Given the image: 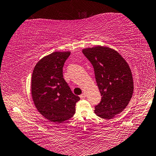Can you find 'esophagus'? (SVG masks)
Segmentation results:
<instances>
[{
	"label": "esophagus",
	"mask_w": 156,
	"mask_h": 156,
	"mask_svg": "<svg viewBox=\"0 0 156 156\" xmlns=\"http://www.w3.org/2000/svg\"><path fill=\"white\" fill-rule=\"evenodd\" d=\"M80 97L81 99H84V98H86V94H85L84 93H82V94H81V95H80Z\"/></svg>",
	"instance_id": "1"
}]
</instances>
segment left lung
Instances as JSON below:
<instances>
[{"instance_id":"1","label":"left lung","mask_w":156,"mask_h":156,"mask_svg":"<svg viewBox=\"0 0 156 156\" xmlns=\"http://www.w3.org/2000/svg\"><path fill=\"white\" fill-rule=\"evenodd\" d=\"M94 68L95 80L102 95L95 113L102 119H112L125 109L133 96L134 84L131 70L119 52L97 46L82 50Z\"/></svg>"}]
</instances>
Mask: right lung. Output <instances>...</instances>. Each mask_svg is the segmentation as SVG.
Masks as SVG:
<instances>
[{"instance_id": "1", "label": "right lung", "mask_w": 156, "mask_h": 156, "mask_svg": "<svg viewBox=\"0 0 156 156\" xmlns=\"http://www.w3.org/2000/svg\"><path fill=\"white\" fill-rule=\"evenodd\" d=\"M70 51L53 52L35 65L31 80V94L37 111L44 118L61 123L75 113L74 95L63 75V68Z\"/></svg>"}]
</instances>
